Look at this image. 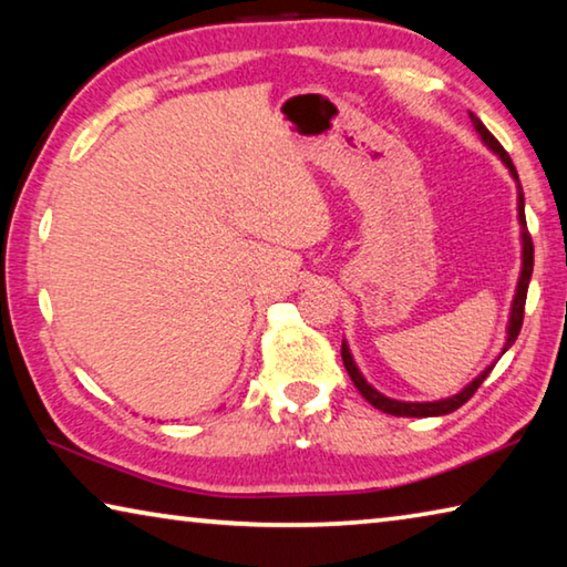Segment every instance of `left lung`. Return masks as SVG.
<instances>
[{
    "mask_svg": "<svg viewBox=\"0 0 567 567\" xmlns=\"http://www.w3.org/2000/svg\"><path fill=\"white\" fill-rule=\"evenodd\" d=\"M470 120H473L475 130L480 134V140L485 142L487 147H491L497 157L503 159V165L511 169L513 179L517 182V219H520V229H523V267H520V280H517V290H515V297H513V307H511V322H507V340L503 344V352L505 354L507 350H511V344L517 340V334H520V328H523V315H525V297H527V285H530V277H533V239H530V233H527V225H525V197H523V187H520V179H517V169L513 165V159L507 152L503 150L501 142H497L491 132H487V127L483 122H480L473 112H470ZM342 362H344V370H348V375L352 378L354 388L360 390V395L370 402L372 408H378L382 412H388V415H398V417H435V415H447V412L457 410L460 405H465V402L475 395L477 388L483 385V380L491 375V370L495 368V364H491V368H485L480 375L470 382L467 388H463L457 392V395L453 398H445V400H435V402H400V400H392V398H385L382 392H378L372 385H368V380L362 378V372L358 370V364H354L352 354H350V348L348 342L342 340Z\"/></svg>",
    "mask_w": 567,
    "mask_h": 567,
    "instance_id": "left-lung-1",
    "label": "left lung"
}]
</instances>
